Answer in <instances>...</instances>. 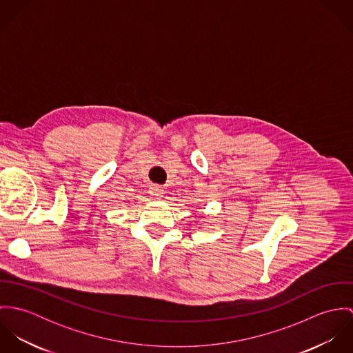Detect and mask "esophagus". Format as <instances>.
Here are the masks:
<instances>
[{
	"mask_svg": "<svg viewBox=\"0 0 353 353\" xmlns=\"http://www.w3.org/2000/svg\"><path fill=\"white\" fill-rule=\"evenodd\" d=\"M150 193H151V196H153L154 199H160V197H163L164 190L160 186H152L151 189H150Z\"/></svg>",
	"mask_w": 353,
	"mask_h": 353,
	"instance_id": "obj_1",
	"label": "esophagus"
}]
</instances>
